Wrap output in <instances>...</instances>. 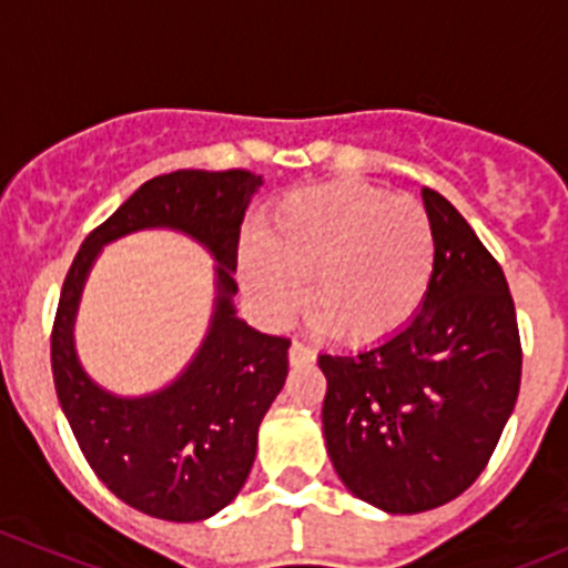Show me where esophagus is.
Instances as JSON below:
<instances>
[{"label":"esophagus","mask_w":568,"mask_h":568,"mask_svg":"<svg viewBox=\"0 0 568 568\" xmlns=\"http://www.w3.org/2000/svg\"><path fill=\"white\" fill-rule=\"evenodd\" d=\"M288 359H291V365H307L316 359V348H311L307 343H302V341H294L288 348Z\"/></svg>","instance_id":"obj_1"}]
</instances>
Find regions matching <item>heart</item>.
Returning a JSON list of instances; mask_svg holds the SVG:
<instances>
[{
  "instance_id": "obj_1",
  "label": "heart",
  "mask_w": 568,
  "mask_h": 568,
  "mask_svg": "<svg viewBox=\"0 0 568 568\" xmlns=\"http://www.w3.org/2000/svg\"><path fill=\"white\" fill-rule=\"evenodd\" d=\"M242 261L263 318L283 324L305 302L348 343H382L420 313L437 266L426 209L365 181H329L280 197Z\"/></svg>"
}]
</instances>
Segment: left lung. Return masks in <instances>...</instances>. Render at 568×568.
Returning a JSON list of instances; mask_svg holds the SVG:
<instances>
[{"label": "left lung", "instance_id": "1", "mask_svg": "<svg viewBox=\"0 0 568 568\" xmlns=\"http://www.w3.org/2000/svg\"><path fill=\"white\" fill-rule=\"evenodd\" d=\"M437 266L420 313L382 346L321 354L326 454L359 500L420 514L484 473L511 417L523 343L506 274L467 220L423 189Z\"/></svg>", "mask_w": 568, "mask_h": 568}]
</instances>
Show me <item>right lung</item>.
<instances>
[{
  "label": "right lung",
  "instance_id": "right-lung-1",
  "mask_svg": "<svg viewBox=\"0 0 568 568\" xmlns=\"http://www.w3.org/2000/svg\"><path fill=\"white\" fill-rule=\"evenodd\" d=\"M261 183L247 170L151 178L84 239L62 283L51 329L57 398L93 473L148 517L200 523L225 508L247 480L257 426L288 376V337L252 329L233 307L239 231ZM145 226H173L203 243L221 263V294L204 346L174 385L142 399H118L78 365L72 318L98 250Z\"/></svg>",
  "mask_w": 568,
  "mask_h": 568
}]
</instances>
